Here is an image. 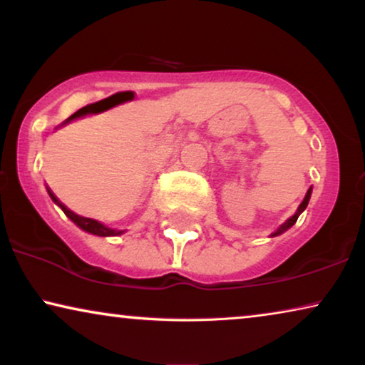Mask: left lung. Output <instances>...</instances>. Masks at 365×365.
Listing matches in <instances>:
<instances>
[{
	"instance_id": "left-lung-1",
	"label": "left lung",
	"mask_w": 365,
	"mask_h": 365,
	"mask_svg": "<svg viewBox=\"0 0 365 365\" xmlns=\"http://www.w3.org/2000/svg\"><path fill=\"white\" fill-rule=\"evenodd\" d=\"M311 194H312V187H309V189H307V192H306V197H304V201H302L301 204H299V207H297V211H296V214H294V216H292V217H289V219H287V221H286V222H284V224H282V226H281V227H279V229H277V231L272 234V236H279V234H282L284 231H287V229H289V227H292V226H294V224H296V221H297V217H299V216H301V212L304 211V209H306V207H307V204H309V199H311Z\"/></svg>"
}]
</instances>
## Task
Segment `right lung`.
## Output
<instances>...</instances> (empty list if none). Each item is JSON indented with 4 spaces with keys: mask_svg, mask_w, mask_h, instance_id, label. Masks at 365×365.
<instances>
[{
    "mask_svg": "<svg viewBox=\"0 0 365 365\" xmlns=\"http://www.w3.org/2000/svg\"><path fill=\"white\" fill-rule=\"evenodd\" d=\"M49 196H51V199L54 201V204H58L59 207L63 209V212L66 214V216L71 219V221L76 224L78 227H81L83 231H86L89 234H96V236H101V237H106V236H119V234H123L124 231H116V229H109L104 226V224H101L99 221H96V219H89V217H83V216H78V214H74L71 209H68L64 204L59 201V199L54 196L53 191H49Z\"/></svg>",
    "mask_w": 365,
    "mask_h": 365,
    "instance_id": "right-lung-1",
    "label": "right lung"
}]
</instances>
